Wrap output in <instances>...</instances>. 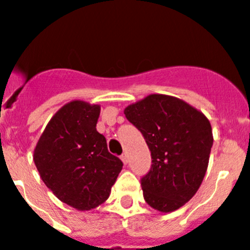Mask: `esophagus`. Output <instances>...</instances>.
<instances>
[{"instance_id":"1","label":"esophagus","mask_w":250,"mask_h":250,"mask_svg":"<svg viewBox=\"0 0 250 250\" xmlns=\"http://www.w3.org/2000/svg\"><path fill=\"white\" fill-rule=\"evenodd\" d=\"M121 159H122V162H123V164H127L128 163V158H127V154H122V155H121Z\"/></svg>"}]
</instances>
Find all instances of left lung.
I'll use <instances>...</instances> for the list:
<instances>
[{
  "label": "left lung",
  "instance_id": "1",
  "mask_svg": "<svg viewBox=\"0 0 250 250\" xmlns=\"http://www.w3.org/2000/svg\"><path fill=\"white\" fill-rule=\"evenodd\" d=\"M150 150L151 167L141 180L146 204L172 212L190 201L206 174L213 137L209 121L185 101L149 95L125 109Z\"/></svg>",
  "mask_w": 250,
  "mask_h": 250
}]
</instances>
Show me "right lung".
I'll use <instances>...</instances> for the list:
<instances>
[{"instance_id":"add662e5","label":"right lung","mask_w":250,"mask_h":250,"mask_svg":"<svg viewBox=\"0 0 250 250\" xmlns=\"http://www.w3.org/2000/svg\"><path fill=\"white\" fill-rule=\"evenodd\" d=\"M99 104L71 101L46 125L34 149L42 180L60 201L79 211L104 204L123 163L96 129Z\"/></svg>"}]
</instances>
